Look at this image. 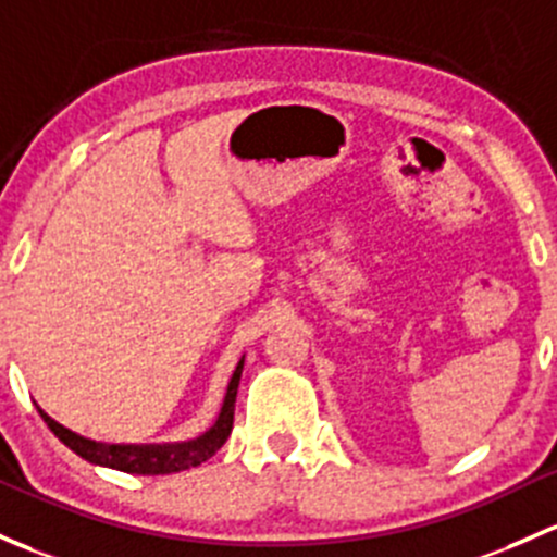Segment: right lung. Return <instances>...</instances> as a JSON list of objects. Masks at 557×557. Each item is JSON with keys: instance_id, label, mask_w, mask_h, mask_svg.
I'll return each instance as SVG.
<instances>
[{"instance_id": "add662e5", "label": "right lung", "mask_w": 557, "mask_h": 557, "mask_svg": "<svg viewBox=\"0 0 557 557\" xmlns=\"http://www.w3.org/2000/svg\"><path fill=\"white\" fill-rule=\"evenodd\" d=\"M243 360L237 362L232 373L230 389H226L224 406H221L219 419L215 424L205 432L202 437L189 443H175V446H109V443H96L87 441V437H79L77 432L66 430L63 424L52 421L45 411H39V417L45 419V424L55 432L58 441L63 446H69L74 454L82 456V459L92 461V465L111 467V470L120 472H133V475H171V472L189 470V467L202 465L210 456L215 454L226 443V437L232 435L234 424V400H237V386L239 376H243Z\"/></svg>"}]
</instances>
